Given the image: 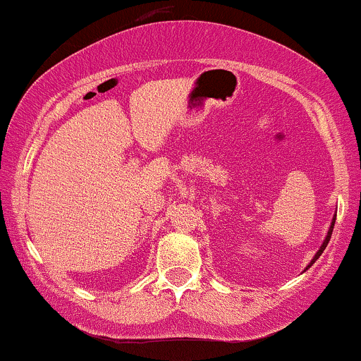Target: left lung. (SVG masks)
Masks as SVG:
<instances>
[{
	"label": "left lung",
	"mask_w": 361,
	"mask_h": 361,
	"mask_svg": "<svg viewBox=\"0 0 361 361\" xmlns=\"http://www.w3.org/2000/svg\"><path fill=\"white\" fill-rule=\"evenodd\" d=\"M334 224H336V215H334V219H332V222H331V227H329V231H327V235H325L324 243H322V246L319 247V251H317V253H315V257H313V258H312V262H310V263H308V267H306V269H305V270H308V269H310V267H312V265H313V263H315V262H317V259H319V258H320V255H322V253H324V250H325V247H327V244H329V241H331V235H332V228H334Z\"/></svg>",
	"instance_id": "obj_1"
}]
</instances>
